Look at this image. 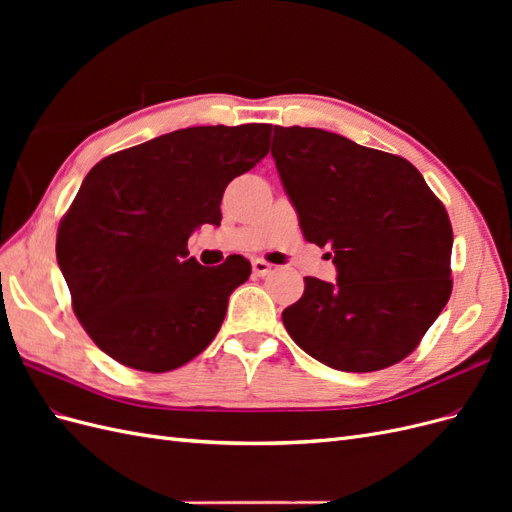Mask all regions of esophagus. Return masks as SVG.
I'll return each mask as SVG.
<instances>
[{
	"label": "esophagus",
	"instance_id": "34e87169",
	"mask_svg": "<svg viewBox=\"0 0 512 512\" xmlns=\"http://www.w3.org/2000/svg\"><path fill=\"white\" fill-rule=\"evenodd\" d=\"M252 267H254V273H256V275H267V273H271V269H273L271 262L262 260V258H256V260L252 262Z\"/></svg>",
	"mask_w": 512,
	"mask_h": 512
}]
</instances>
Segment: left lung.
Returning <instances> with one entry per match:
<instances>
[{
    "mask_svg": "<svg viewBox=\"0 0 512 512\" xmlns=\"http://www.w3.org/2000/svg\"><path fill=\"white\" fill-rule=\"evenodd\" d=\"M271 156L303 237L333 250L337 282L305 277L290 337L339 371L399 363L451 297L453 226L404 158L318 128L273 130ZM331 256V254H329Z\"/></svg>",
    "mask_w": 512,
    "mask_h": 512,
    "instance_id": "left-lung-1",
    "label": "left lung"
}]
</instances>
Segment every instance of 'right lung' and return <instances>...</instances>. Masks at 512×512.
I'll return each mask as SVG.
<instances>
[{"mask_svg":"<svg viewBox=\"0 0 512 512\" xmlns=\"http://www.w3.org/2000/svg\"><path fill=\"white\" fill-rule=\"evenodd\" d=\"M269 136V123L185 128L89 170L59 222L57 262L76 318L111 359L162 374L218 335L252 265L228 256L205 269L188 239L220 226L226 185L267 156Z\"/></svg>","mask_w":512,"mask_h":512,"instance_id":"add662e5","label":"right lung"}]
</instances>
